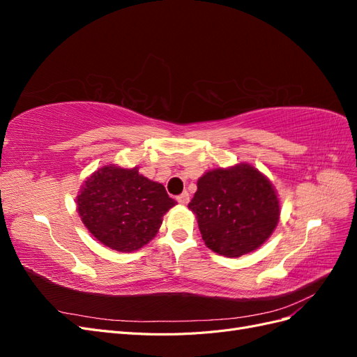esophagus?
Masks as SVG:
<instances>
[{
  "mask_svg": "<svg viewBox=\"0 0 357 357\" xmlns=\"http://www.w3.org/2000/svg\"><path fill=\"white\" fill-rule=\"evenodd\" d=\"M177 202H180V204H183V205H186V204L189 202V193H188V192H183L181 195L177 197Z\"/></svg>",
  "mask_w": 357,
  "mask_h": 357,
  "instance_id": "34e87169",
  "label": "esophagus"
}]
</instances>
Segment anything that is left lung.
<instances>
[{
	"label": "left lung",
	"mask_w": 357,
	"mask_h": 357,
	"mask_svg": "<svg viewBox=\"0 0 357 357\" xmlns=\"http://www.w3.org/2000/svg\"><path fill=\"white\" fill-rule=\"evenodd\" d=\"M189 208L197 214L205 245L226 257H240L261 247L280 215L271 183L244 164L204 174Z\"/></svg>",
	"instance_id": "left-lung-1"
}]
</instances>
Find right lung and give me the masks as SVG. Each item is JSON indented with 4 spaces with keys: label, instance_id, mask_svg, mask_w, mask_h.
<instances>
[{
    "label": "right lung",
    "instance_id": "obj_1",
    "mask_svg": "<svg viewBox=\"0 0 357 357\" xmlns=\"http://www.w3.org/2000/svg\"><path fill=\"white\" fill-rule=\"evenodd\" d=\"M177 202L160 183L138 169L104 167L84 181L77 210L86 228L104 245L134 252L158 234L162 215Z\"/></svg>",
    "mask_w": 357,
    "mask_h": 357
}]
</instances>
